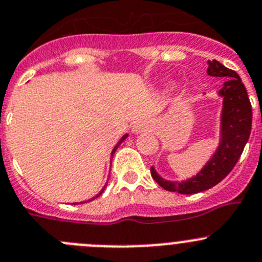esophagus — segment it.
I'll return each mask as SVG.
<instances>
[{
    "instance_id": "obj_1",
    "label": "esophagus",
    "mask_w": 262,
    "mask_h": 262,
    "mask_svg": "<svg viewBox=\"0 0 262 262\" xmlns=\"http://www.w3.org/2000/svg\"><path fill=\"white\" fill-rule=\"evenodd\" d=\"M148 129H150V125H148V123H146V121H139V123L136 125L137 132H145V130H148Z\"/></svg>"
}]
</instances>
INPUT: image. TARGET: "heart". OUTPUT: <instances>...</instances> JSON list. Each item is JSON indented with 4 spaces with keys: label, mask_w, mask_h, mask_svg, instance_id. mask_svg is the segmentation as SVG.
Returning <instances> with one entry per match:
<instances>
[{
    "label": "heart",
    "mask_w": 262,
    "mask_h": 262,
    "mask_svg": "<svg viewBox=\"0 0 262 262\" xmlns=\"http://www.w3.org/2000/svg\"><path fill=\"white\" fill-rule=\"evenodd\" d=\"M168 85H169V88H173V86H174V84H173V82H169V84H168Z\"/></svg>",
    "instance_id": "obj_1"
}]
</instances>
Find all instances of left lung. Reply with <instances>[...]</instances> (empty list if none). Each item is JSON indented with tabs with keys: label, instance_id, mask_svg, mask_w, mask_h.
I'll return each mask as SVG.
<instances>
[{
	"label": "left lung",
	"instance_id": "8db88e82",
	"mask_svg": "<svg viewBox=\"0 0 262 262\" xmlns=\"http://www.w3.org/2000/svg\"><path fill=\"white\" fill-rule=\"evenodd\" d=\"M207 63V73L209 76L226 77V81L219 90V95L222 97L219 147L200 172L186 181H168L151 167L154 180L168 191L189 195L216 186L235 167L251 134L252 107L239 75L225 67L219 60H208Z\"/></svg>",
	"mask_w": 262,
	"mask_h": 262
}]
</instances>
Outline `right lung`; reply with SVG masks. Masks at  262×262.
I'll list each match as a JSON object with an SVG mask.
<instances>
[{"instance_id": "add662e5", "label": "right lung", "mask_w": 262, "mask_h": 262, "mask_svg": "<svg viewBox=\"0 0 262 262\" xmlns=\"http://www.w3.org/2000/svg\"><path fill=\"white\" fill-rule=\"evenodd\" d=\"M126 137H128V134H124V136H123V137H121V139H120L119 142H117V145H116V146H115V147H114V150H112V152H111V158H112V156H114L115 151H116V150H117V147H119V146H120V145H121V143H123V142H124V139H126ZM106 186H107V183H106V185H104V187H106ZM104 187H103V189H102V190H101V191H99V194H98V195H95V196H94V198H92V199H89V200H88V202H90V200H94V199H95V198H98V196H99V195H101V194H102V192H103V191H104ZM75 204H79V203H75Z\"/></svg>"}]
</instances>
